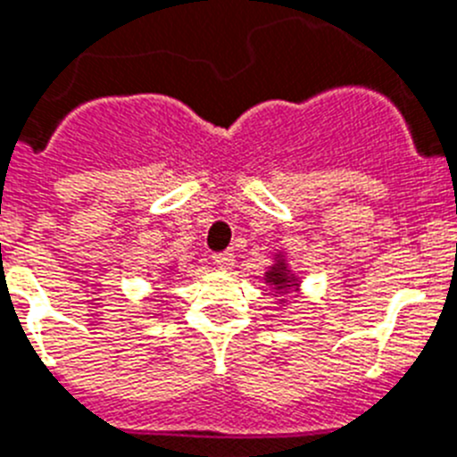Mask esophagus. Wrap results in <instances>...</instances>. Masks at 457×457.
<instances>
[{
    "label": "esophagus",
    "instance_id": "esophagus-1",
    "mask_svg": "<svg viewBox=\"0 0 457 457\" xmlns=\"http://www.w3.org/2000/svg\"><path fill=\"white\" fill-rule=\"evenodd\" d=\"M213 264H216V269L220 270H229L234 266V253L232 250H225V253L213 254Z\"/></svg>",
    "mask_w": 457,
    "mask_h": 457
}]
</instances>
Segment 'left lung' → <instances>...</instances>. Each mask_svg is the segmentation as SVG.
Returning a JSON list of instances; mask_svg holds the SVG:
<instances>
[{
	"label": "left lung",
	"instance_id": "8db88e82",
	"mask_svg": "<svg viewBox=\"0 0 457 457\" xmlns=\"http://www.w3.org/2000/svg\"><path fill=\"white\" fill-rule=\"evenodd\" d=\"M262 282L270 289V295L275 298V303L285 310L291 303V298H294L291 294H298L300 291V282H303V279H300V275L291 269L287 250H278V253H273V262H270L269 269H266Z\"/></svg>",
	"mask_w": 457,
	"mask_h": 457
}]
</instances>
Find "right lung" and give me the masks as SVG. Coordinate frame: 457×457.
Listing matches in <instances>:
<instances>
[{"mask_svg":"<svg viewBox=\"0 0 457 457\" xmlns=\"http://www.w3.org/2000/svg\"><path fill=\"white\" fill-rule=\"evenodd\" d=\"M172 273V266H168V275H170Z\"/></svg>","mask_w":457,"mask_h":457,"instance_id":"1","label":"right lung"}]
</instances>
